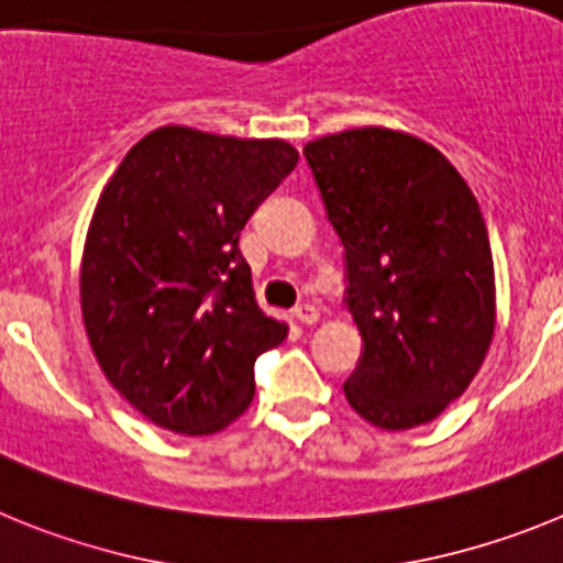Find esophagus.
I'll return each mask as SVG.
<instances>
[{"instance_id":"1","label":"esophagus","mask_w":563,"mask_h":563,"mask_svg":"<svg viewBox=\"0 0 563 563\" xmlns=\"http://www.w3.org/2000/svg\"><path fill=\"white\" fill-rule=\"evenodd\" d=\"M292 316H296L301 324H316L318 318H321V312H318L316 305H298L296 310H292Z\"/></svg>"}]
</instances>
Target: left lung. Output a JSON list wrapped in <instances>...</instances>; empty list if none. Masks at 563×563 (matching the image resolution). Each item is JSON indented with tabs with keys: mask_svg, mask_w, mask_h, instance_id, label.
<instances>
[{
	"mask_svg": "<svg viewBox=\"0 0 563 563\" xmlns=\"http://www.w3.org/2000/svg\"><path fill=\"white\" fill-rule=\"evenodd\" d=\"M346 256L363 355L343 395L386 431L426 426L471 386L496 327L479 202L431 143L383 126L305 146Z\"/></svg>",
	"mask_w": 563,
	"mask_h": 563,
	"instance_id": "1",
	"label": "left lung"
}]
</instances>
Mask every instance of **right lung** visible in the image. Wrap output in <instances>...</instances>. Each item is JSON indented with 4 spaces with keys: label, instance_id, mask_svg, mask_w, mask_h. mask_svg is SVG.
I'll list each match as a JSON object with an SVG mask.
<instances>
[{
    "label": "right lung",
    "instance_id": "1",
    "mask_svg": "<svg viewBox=\"0 0 563 563\" xmlns=\"http://www.w3.org/2000/svg\"><path fill=\"white\" fill-rule=\"evenodd\" d=\"M296 163L276 137L161 126L109 177L84 242V330L154 426L217 434L251 406L253 363L287 324L256 305L239 233Z\"/></svg>",
    "mask_w": 563,
    "mask_h": 563
}]
</instances>
